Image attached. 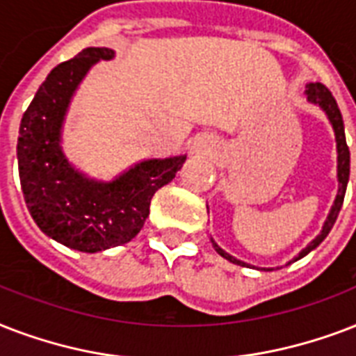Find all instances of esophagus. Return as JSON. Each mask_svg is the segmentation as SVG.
Instances as JSON below:
<instances>
[{
	"label": "esophagus",
	"mask_w": 356,
	"mask_h": 356,
	"mask_svg": "<svg viewBox=\"0 0 356 356\" xmlns=\"http://www.w3.org/2000/svg\"><path fill=\"white\" fill-rule=\"evenodd\" d=\"M197 148H206V145L204 143H197Z\"/></svg>",
	"instance_id": "obj_1"
}]
</instances>
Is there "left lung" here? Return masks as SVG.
Here are the masks:
<instances>
[{
	"label": "left lung",
	"mask_w": 356,
	"mask_h": 356,
	"mask_svg": "<svg viewBox=\"0 0 356 356\" xmlns=\"http://www.w3.org/2000/svg\"><path fill=\"white\" fill-rule=\"evenodd\" d=\"M305 95H307V100L314 106H318L321 111L327 115L329 118L330 126L334 129V139H336V154H338V167H336V178H338V193H336V198H334V204L330 206V211L327 219L323 222V228H321V232L316 236V238L310 241V243L305 247V249L299 252V254L293 258L291 261H297L305 258V256L314 250L318 247L321 241H323L327 236H329L330 228L334 227L336 222V217L340 213L341 209V204H343V197H346V189H347V181H349V148H347V143H346V129H343V120H341V113L338 109V104L336 100L332 98L330 95V90L321 83H308L307 85V90H305ZM211 245H213V249L219 252V254L225 258V260L232 261L236 266H241V267H252V269H258V271H273V267H256V266H250L247 261L243 260H238V258H234L232 254H228L227 250H222L219 245L216 243V239L211 238ZM288 261V264H291Z\"/></svg>",
	"instance_id": "1"
}]
</instances>
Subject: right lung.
<instances>
[{
  "label": "right lung",
  "instance_id": "add662e5",
  "mask_svg": "<svg viewBox=\"0 0 356 356\" xmlns=\"http://www.w3.org/2000/svg\"><path fill=\"white\" fill-rule=\"evenodd\" d=\"M109 48H85L48 74L24 113L18 172L33 221L68 249L100 252L131 241L150 213V200L181 169L186 156L150 158L106 181L76 169L63 152V126L76 90Z\"/></svg>",
  "mask_w": 356,
  "mask_h": 356
}]
</instances>
